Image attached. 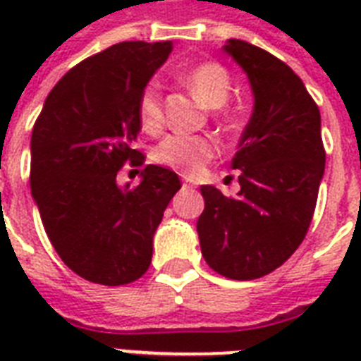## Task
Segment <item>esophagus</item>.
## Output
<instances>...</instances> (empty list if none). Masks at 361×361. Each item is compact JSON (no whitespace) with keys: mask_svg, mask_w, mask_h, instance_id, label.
Wrapping results in <instances>:
<instances>
[{"mask_svg":"<svg viewBox=\"0 0 361 361\" xmlns=\"http://www.w3.org/2000/svg\"><path fill=\"white\" fill-rule=\"evenodd\" d=\"M195 187H197L195 180L189 178V176H183V189H195Z\"/></svg>","mask_w":361,"mask_h":361,"instance_id":"1","label":"esophagus"}]
</instances>
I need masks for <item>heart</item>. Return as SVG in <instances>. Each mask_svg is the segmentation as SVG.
I'll list each match as a JSON object with an SVG mask.
<instances>
[{"mask_svg":"<svg viewBox=\"0 0 361 361\" xmlns=\"http://www.w3.org/2000/svg\"><path fill=\"white\" fill-rule=\"evenodd\" d=\"M185 80L198 101L209 109H219L231 95V76L219 63L195 65L185 75ZM136 112L142 127L146 130H157L163 123V93L157 82H147L138 93ZM219 152V146L214 138L200 135L172 133L166 135L157 146L153 147L152 157L155 163L181 170V172H197L202 164Z\"/></svg>","mask_w":361,"mask_h":361,"instance_id":"1","label":"heart"}]
</instances>
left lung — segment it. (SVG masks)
I'll return each mask as SVG.
<instances>
[{"label":"left lung","instance_id":"obj_1","mask_svg":"<svg viewBox=\"0 0 361 361\" xmlns=\"http://www.w3.org/2000/svg\"><path fill=\"white\" fill-rule=\"evenodd\" d=\"M223 50L249 78L255 104L232 159L240 192L228 198L200 187L206 206L197 232L209 268L249 281L279 268L307 234L326 152L319 106L288 65L240 39Z\"/></svg>","mask_w":361,"mask_h":361}]
</instances>
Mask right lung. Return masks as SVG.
I'll return each mask as SVG.
<instances>
[{
	"label": "right lung",
	"instance_id": "obj_1",
	"mask_svg": "<svg viewBox=\"0 0 361 361\" xmlns=\"http://www.w3.org/2000/svg\"><path fill=\"white\" fill-rule=\"evenodd\" d=\"M172 42L125 41L67 73L31 133V197L54 249L76 275L120 286L146 274L153 234L180 191L176 172L147 164L136 187L118 185L125 163L142 166L138 93Z\"/></svg>",
	"mask_w": 361,
	"mask_h": 361
}]
</instances>
